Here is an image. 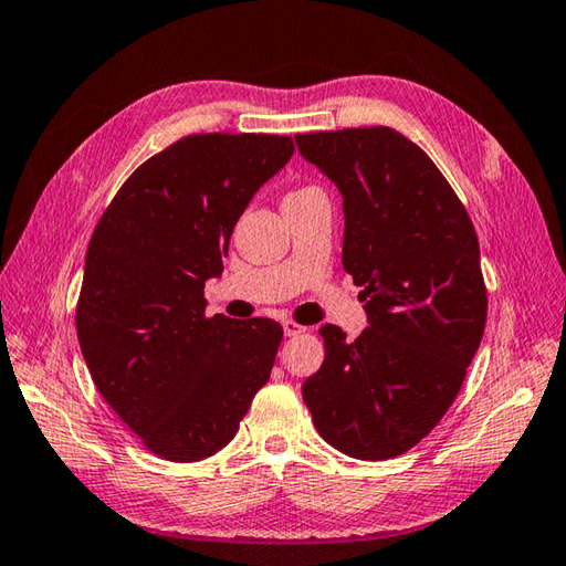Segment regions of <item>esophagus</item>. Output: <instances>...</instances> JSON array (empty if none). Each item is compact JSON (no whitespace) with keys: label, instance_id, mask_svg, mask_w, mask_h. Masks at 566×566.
<instances>
[{"label":"esophagus","instance_id":"34e87169","mask_svg":"<svg viewBox=\"0 0 566 566\" xmlns=\"http://www.w3.org/2000/svg\"><path fill=\"white\" fill-rule=\"evenodd\" d=\"M282 328H284V335H286V338H294V335H302V333H306V328H304V326H298V323H294V321H284V323H282Z\"/></svg>","mask_w":566,"mask_h":566}]
</instances>
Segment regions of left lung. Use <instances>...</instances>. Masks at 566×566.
I'll use <instances>...</instances> for the list:
<instances>
[{"label":"left lung","instance_id":"obj_1","mask_svg":"<svg viewBox=\"0 0 566 566\" xmlns=\"http://www.w3.org/2000/svg\"><path fill=\"white\" fill-rule=\"evenodd\" d=\"M343 197V268L365 286L367 328H321L304 387L321 438L357 460L403 454L460 391L486 323L479 240L448 179L387 126L294 136Z\"/></svg>","mask_w":566,"mask_h":566}]
</instances>
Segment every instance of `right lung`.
Segmentation results:
<instances>
[{
	"label": "right lung",
	"mask_w": 566,
	"mask_h": 566,
	"mask_svg": "<svg viewBox=\"0 0 566 566\" xmlns=\"http://www.w3.org/2000/svg\"><path fill=\"white\" fill-rule=\"evenodd\" d=\"M290 136H187L153 155L104 211L84 260L77 338L118 418L172 462L226 448L264 381L282 326L203 316L233 228L290 163Z\"/></svg>",
	"instance_id": "1"
}]
</instances>
